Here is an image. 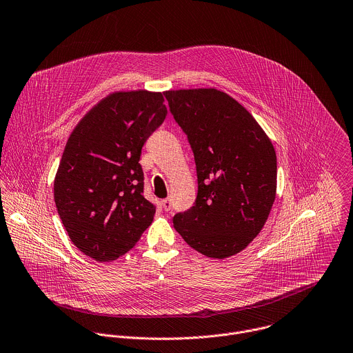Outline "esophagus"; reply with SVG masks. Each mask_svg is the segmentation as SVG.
<instances>
[{"label": "esophagus", "instance_id": "esophagus-1", "mask_svg": "<svg viewBox=\"0 0 353 353\" xmlns=\"http://www.w3.org/2000/svg\"><path fill=\"white\" fill-rule=\"evenodd\" d=\"M162 208H163L165 212L170 210V209H172V201H170V199H163V201H162Z\"/></svg>", "mask_w": 353, "mask_h": 353}]
</instances>
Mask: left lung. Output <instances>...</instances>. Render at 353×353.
Wrapping results in <instances>:
<instances>
[{
	"mask_svg": "<svg viewBox=\"0 0 353 353\" xmlns=\"http://www.w3.org/2000/svg\"><path fill=\"white\" fill-rule=\"evenodd\" d=\"M185 133L198 177L192 208L173 224L196 252L227 259L264 227L276 194V154L252 114L217 89L163 93Z\"/></svg>",
	"mask_w": 353,
	"mask_h": 353,
	"instance_id": "8db88e82",
	"label": "left lung"
}]
</instances>
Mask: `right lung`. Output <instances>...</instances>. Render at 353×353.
I'll list each match as a JSON object with an SVG mask.
<instances>
[{
  "label": "right lung",
  "mask_w": 353,
  "mask_h": 353,
  "mask_svg": "<svg viewBox=\"0 0 353 353\" xmlns=\"http://www.w3.org/2000/svg\"><path fill=\"white\" fill-rule=\"evenodd\" d=\"M166 114L162 93L117 92L71 133L54 179V203L71 242L90 259H118L152 223L157 206L143 195L139 161Z\"/></svg>",
  "instance_id": "1"
}]
</instances>
